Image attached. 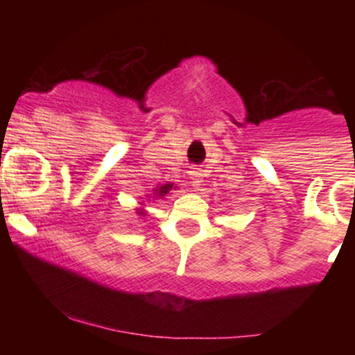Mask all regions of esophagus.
Segmentation results:
<instances>
[{"mask_svg":"<svg viewBox=\"0 0 355 355\" xmlns=\"http://www.w3.org/2000/svg\"><path fill=\"white\" fill-rule=\"evenodd\" d=\"M202 182H203L202 170L200 168H195L193 172H191V183H193V187H200Z\"/></svg>","mask_w":355,"mask_h":355,"instance_id":"obj_1","label":"esophagus"}]
</instances>
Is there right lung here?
Instances as JSON below:
<instances>
[{"label": "right lung", "instance_id": "1", "mask_svg": "<svg viewBox=\"0 0 355 355\" xmlns=\"http://www.w3.org/2000/svg\"><path fill=\"white\" fill-rule=\"evenodd\" d=\"M172 189H173V183H165V185L157 187V189L153 190V198H162V197H165V195L168 193V191L172 190ZM138 214L144 215V210H140V211H138Z\"/></svg>", "mask_w": 355, "mask_h": 355}]
</instances>
